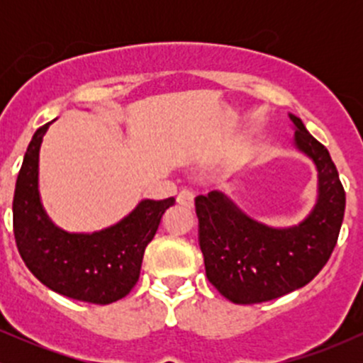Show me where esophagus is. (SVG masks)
I'll return each instance as SVG.
<instances>
[{"label":"esophagus","instance_id":"obj_1","mask_svg":"<svg viewBox=\"0 0 363 363\" xmlns=\"http://www.w3.org/2000/svg\"><path fill=\"white\" fill-rule=\"evenodd\" d=\"M177 203L181 206L187 208V210H191V208L194 206V194L191 193V191H187V189L181 191V193L177 194Z\"/></svg>","mask_w":363,"mask_h":363}]
</instances>
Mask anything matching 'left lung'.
I'll list each match as a JSON object with an SVG mask.
<instances>
[{
    "label": "left lung",
    "mask_w": 363,
    "mask_h": 363,
    "mask_svg": "<svg viewBox=\"0 0 363 363\" xmlns=\"http://www.w3.org/2000/svg\"><path fill=\"white\" fill-rule=\"evenodd\" d=\"M290 119L295 147L318 167V203L303 222L268 227L218 191L194 199L206 278L234 303L268 302L302 289L324 268L338 242L347 203L338 170L302 121L291 114Z\"/></svg>",
    "instance_id": "obj_1"
}]
</instances>
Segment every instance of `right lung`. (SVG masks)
Returning <instances> with one entry per match:
<instances>
[{
    "label": "right lung",
    "mask_w": 363,
    "mask_h": 363,
    "mask_svg": "<svg viewBox=\"0 0 363 363\" xmlns=\"http://www.w3.org/2000/svg\"><path fill=\"white\" fill-rule=\"evenodd\" d=\"M49 124L25 152L13 196V234L20 256L48 289L74 301L112 303L140 278L147 245L176 199H145L119 223L94 234H69L45 215L39 196V150Z\"/></svg>",
    "instance_id": "add662e5"
}]
</instances>
